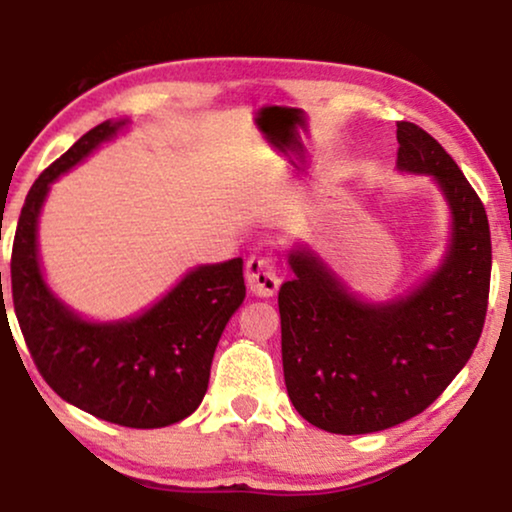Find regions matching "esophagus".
<instances>
[{"label":"esophagus","instance_id":"esophagus-1","mask_svg":"<svg viewBox=\"0 0 512 512\" xmlns=\"http://www.w3.org/2000/svg\"><path fill=\"white\" fill-rule=\"evenodd\" d=\"M245 281H248L250 290L260 297H271L281 286V278H278L276 260L269 252H260V255H252L248 264H245Z\"/></svg>","mask_w":512,"mask_h":512}]
</instances>
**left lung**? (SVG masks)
Here are the masks:
<instances>
[{
	"instance_id": "obj_1",
	"label": "left lung",
	"mask_w": 512,
	"mask_h": 512,
	"mask_svg": "<svg viewBox=\"0 0 512 512\" xmlns=\"http://www.w3.org/2000/svg\"><path fill=\"white\" fill-rule=\"evenodd\" d=\"M399 170L432 174L454 215L449 255L390 304L354 300L309 250L278 290L281 354L297 413L335 435L394 428L423 413L468 364L487 319L491 234L484 205L437 139L397 122Z\"/></svg>"
}]
</instances>
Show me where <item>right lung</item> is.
Segmentation results:
<instances>
[{"instance_id":"obj_1","label":"right lung","mask_w":512,"mask_h":512,"mask_svg":"<svg viewBox=\"0 0 512 512\" xmlns=\"http://www.w3.org/2000/svg\"><path fill=\"white\" fill-rule=\"evenodd\" d=\"M122 125L89 129L32 184L11 250V297L30 357L58 397L122 428H165L191 416L208 392L217 342L245 297L241 257L193 269L146 314L120 323L77 319L44 286L37 262L49 184Z\"/></svg>"}]
</instances>
